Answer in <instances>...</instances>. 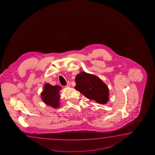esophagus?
Listing matches in <instances>:
<instances>
[{"label": "esophagus", "instance_id": "esophagus-1", "mask_svg": "<svg viewBox=\"0 0 155 155\" xmlns=\"http://www.w3.org/2000/svg\"><path fill=\"white\" fill-rule=\"evenodd\" d=\"M67 87H70V82H68V84H67Z\"/></svg>", "mask_w": 155, "mask_h": 155}]
</instances>
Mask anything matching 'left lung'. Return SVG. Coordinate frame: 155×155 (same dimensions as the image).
Wrapping results in <instances>:
<instances>
[{"label": "left lung", "mask_w": 155, "mask_h": 155, "mask_svg": "<svg viewBox=\"0 0 155 155\" xmlns=\"http://www.w3.org/2000/svg\"><path fill=\"white\" fill-rule=\"evenodd\" d=\"M75 88L90 100L101 104L109 100L108 88L101 79L90 74L81 71L75 78Z\"/></svg>", "instance_id": "1"}]
</instances>
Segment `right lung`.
<instances>
[{"label": "right lung", "mask_w": 155, "mask_h": 155, "mask_svg": "<svg viewBox=\"0 0 155 155\" xmlns=\"http://www.w3.org/2000/svg\"><path fill=\"white\" fill-rule=\"evenodd\" d=\"M61 87L58 85L52 86L49 84H45L44 89L41 93V98L46 104L57 108L59 107L60 95L59 91Z\"/></svg>", "instance_id": "1"}]
</instances>
